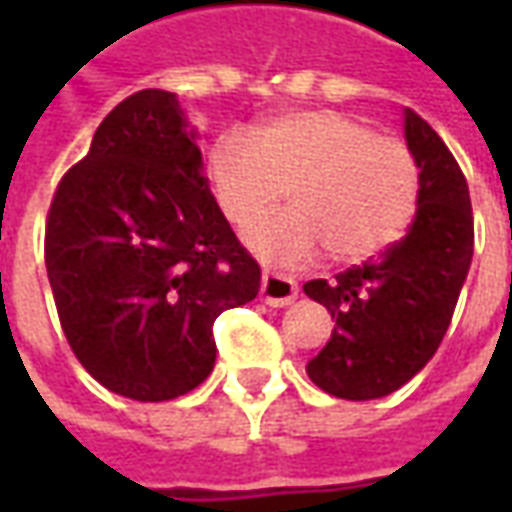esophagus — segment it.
I'll list each match as a JSON object with an SVG mask.
<instances>
[{
    "label": "esophagus",
    "mask_w": 512,
    "mask_h": 512,
    "mask_svg": "<svg viewBox=\"0 0 512 512\" xmlns=\"http://www.w3.org/2000/svg\"><path fill=\"white\" fill-rule=\"evenodd\" d=\"M299 296V285L290 277H282V274H271L266 271L263 274V282H260V299L271 304V307H288L290 301H296Z\"/></svg>",
    "instance_id": "1"
}]
</instances>
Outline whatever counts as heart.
I'll return each mask as SVG.
<instances>
[{"mask_svg":"<svg viewBox=\"0 0 512 512\" xmlns=\"http://www.w3.org/2000/svg\"><path fill=\"white\" fill-rule=\"evenodd\" d=\"M208 183L241 233L291 186L294 208L249 233L257 255L285 268L307 266L323 249L340 263L384 252L414 222L422 186L406 142L332 109L268 117L252 136L222 134L208 153Z\"/></svg>","mask_w":512,"mask_h":512,"instance_id":"obj_1","label":"heart"}]
</instances>
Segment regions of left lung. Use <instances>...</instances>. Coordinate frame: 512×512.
<instances>
[{
	"instance_id": "8db88e82",
	"label": "left lung",
	"mask_w": 512,
	"mask_h": 512,
	"mask_svg": "<svg viewBox=\"0 0 512 512\" xmlns=\"http://www.w3.org/2000/svg\"><path fill=\"white\" fill-rule=\"evenodd\" d=\"M406 142L422 183L408 233L332 282L304 285V293L337 318L332 340L307 365V376L343 400L392 395L428 365L472 263V200L458 161L411 109Z\"/></svg>"
}]
</instances>
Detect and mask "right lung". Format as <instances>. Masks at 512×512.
I'll use <instances>...</instances> for the list:
<instances>
[{"mask_svg":"<svg viewBox=\"0 0 512 512\" xmlns=\"http://www.w3.org/2000/svg\"><path fill=\"white\" fill-rule=\"evenodd\" d=\"M46 271L98 384L158 403L211 376L213 321L255 299L260 266L213 200L175 93L139 90L104 117L54 191Z\"/></svg>","mask_w":512,"mask_h":512,"instance_id":"1","label":"right lung"}]
</instances>
